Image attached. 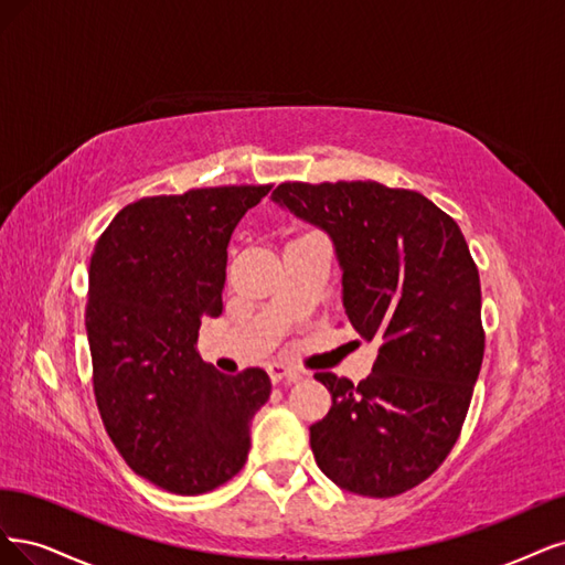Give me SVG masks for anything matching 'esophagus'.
Returning a JSON list of instances; mask_svg holds the SVG:
<instances>
[{
    "label": "esophagus",
    "instance_id": "esophagus-1",
    "mask_svg": "<svg viewBox=\"0 0 565 565\" xmlns=\"http://www.w3.org/2000/svg\"><path fill=\"white\" fill-rule=\"evenodd\" d=\"M267 373H269L271 382H298L302 377L300 371L286 366V363H281V361L267 363Z\"/></svg>",
    "mask_w": 565,
    "mask_h": 565
}]
</instances>
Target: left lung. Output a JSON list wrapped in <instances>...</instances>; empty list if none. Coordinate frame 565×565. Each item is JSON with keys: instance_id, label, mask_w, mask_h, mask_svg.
Listing matches in <instances>:
<instances>
[{"instance_id": "left-lung-1", "label": "left lung", "mask_w": 565, "mask_h": 565, "mask_svg": "<svg viewBox=\"0 0 565 565\" xmlns=\"http://www.w3.org/2000/svg\"><path fill=\"white\" fill-rule=\"evenodd\" d=\"M271 199L331 236L344 315L380 344L359 385L315 375L333 398L309 427L315 460L350 493L402 495L458 441L481 371V284L469 246L427 196L373 180L281 183Z\"/></svg>"}]
</instances>
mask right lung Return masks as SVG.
Segmentation results:
<instances>
[{"instance_id":"obj_1","label":"right lung","mask_w":565,"mask_h":565,"mask_svg":"<svg viewBox=\"0 0 565 565\" xmlns=\"http://www.w3.org/2000/svg\"><path fill=\"white\" fill-rule=\"evenodd\" d=\"M269 190L140 199L90 256L86 335L103 425L136 475L178 495L209 493L244 467L271 392L263 369L223 375L196 352L202 319L223 312L232 232Z\"/></svg>"}]
</instances>
